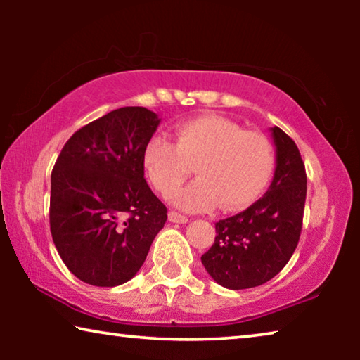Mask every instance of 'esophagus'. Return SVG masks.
<instances>
[{
  "mask_svg": "<svg viewBox=\"0 0 360 360\" xmlns=\"http://www.w3.org/2000/svg\"><path fill=\"white\" fill-rule=\"evenodd\" d=\"M169 221H170V223L184 224V223H186V221H188V218H186V216H184V214L176 213V211H170V213H169Z\"/></svg>",
  "mask_w": 360,
  "mask_h": 360,
  "instance_id": "esophagus-1",
  "label": "esophagus"
}]
</instances>
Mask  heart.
<instances>
[{
  "mask_svg": "<svg viewBox=\"0 0 360 360\" xmlns=\"http://www.w3.org/2000/svg\"><path fill=\"white\" fill-rule=\"evenodd\" d=\"M272 142L238 122L208 115L180 122L176 141L155 134L144 147V167L154 188L170 196L193 172L200 179L174 196L186 211L244 210L255 203L274 179Z\"/></svg>",
  "mask_w": 360,
  "mask_h": 360,
  "instance_id": "1",
  "label": "heart"
}]
</instances>
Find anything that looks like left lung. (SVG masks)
<instances>
[{
    "label": "left lung",
    "instance_id": "8db88e82",
    "mask_svg": "<svg viewBox=\"0 0 360 360\" xmlns=\"http://www.w3.org/2000/svg\"><path fill=\"white\" fill-rule=\"evenodd\" d=\"M277 167L270 188L248 210L219 219L201 255L206 272L231 290L259 287L282 270L297 249L307 200V170L297 144L272 127Z\"/></svg>",
    "mask_w": 360,
    "mask_h": 360
}]
</instances>
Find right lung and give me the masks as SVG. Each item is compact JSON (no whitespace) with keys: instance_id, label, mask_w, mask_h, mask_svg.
<instances>
[{"instance_id":"obj_1","label":"right lung","mask_w":360,"mask_h":360,"mask_svg":"<svg viewBox=\"0 0 360 360\" xmlns=\"http://www.w3.org/2000/svg\"><path fill=\"white\" fill-rule=\"evenodd\" d=\"M160 120L126 106L91 121L65 142L51 176V233L82 282L116 287L137 274L167 221L144 179V147Z\"/></svg>"}]
</instances>
